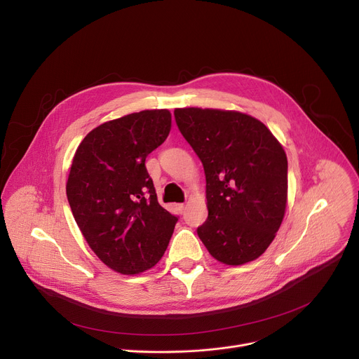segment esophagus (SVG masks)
<instances>
[{
	"mask_svg": "<svg viewBox=\"0 0 359 359\" xmlns=\"http://www.w3.org/2000/svg\"><path fill=\"white\" fill-rule=\"evenodd\" d=\"M184 208H186V205H184V203H180V205H177V209H179L180 212H183V210H184Z\"/></svg>",
	"mask_w": 359,
	"mask_h": 359,
	"instance_id": "esophagus-1",
	"label": "esophagus"
}]
</instances>
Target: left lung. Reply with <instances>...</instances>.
<instances>
[{
	"label": "left lung",
	"instance_id": "obj_1",
	"mask_svg": "<svg viewBox=\"0 0 359 359\" xmlns=\"http://www.w3.org/2000/svg\"><path fill=\"white\" fill-rule=\"evenodd\" d=\"M175 118L205 170L201 241L226 266L257 259L276 238L287 205L283 146L257 118L238 111L176 108Z\"/></svg>",
	"mask_w": 359,
	"mask_h": 359
}]
</instances>
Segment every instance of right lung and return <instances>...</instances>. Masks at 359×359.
<instances>
[{"label": "right lung", "mask_w": 359, "mask_h": 359, "mask_svg": "<svg viewBox=\"0 0 359 359\" xmlns=\"http://www.w3.org/2000/svg\"><path fill=\"white\" fill-rule=\"evenodd\" d=\"M172 128L169 109L112 119L82 140L66 183L74 218L90 250L111 270L134 276L154 267L177 218L157 201L146 157Z\"/></svg>", "instance_id": "obj_1"}]
</instances>
